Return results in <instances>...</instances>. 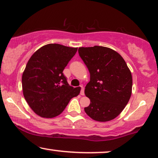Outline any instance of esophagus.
<instances>
[{"mask_svg":"<svg viewBox=\"0 0 158 158\" xmlns=\"http://www.w3.org/2000/svg\"><path fill=\"white\" fill-rule=\"evenodd\" d=\"M81 92H80V94L81 96H84L85 95V88L84 87H83V85H81Z\"/></svg>","mask_w":158,"mask_h":158,"instance_id":"1","label":"esophagus"}]
</instances>
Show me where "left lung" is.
I'll return each instance as SVG.
<instances>
[{"label":"left lung","mask_w":158,"mask_h":158,"mask_svg":"<svg viewBox=\"0 0 158 158\" xmlns=\"http://www.w3.org/2000/svg\"><path fill=\"white\" fill-rule=\"evenodd\" d=\"M90 72L85 94L90 100L85 111L95 121L113 120L124 109L132 94V77L122 56L104 46L79 48Z\"/></svg>","instance_id":"8db88e82"}]
</instances>
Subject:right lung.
<instances>
[{"instance_id":"right-lung-1","label":"right lung","mask_w":158,"mask_h":158,"mask_svg":"<svg viewBox=\"0 0 158 158\" xmlns=\"http://www.w3.org/2000/svg\"><path fill=\"white\" fill-rule=\"evenodd\" d=\"M77 51V48L48 44L28 61L22 76L23 93L37 115L49 118L57 116L79 94L81 87L70 86L62 73Z\"/></svg>"}]
</instances>
